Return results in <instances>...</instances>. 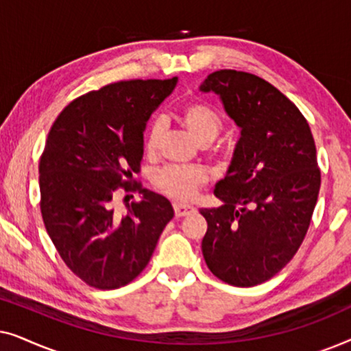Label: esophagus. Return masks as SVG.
<instances>
[{
	"mask_svg": "<svg viewBox=\"0 0 351 351\" xmlns=\"http://www.w3.org/2000/svg\"><path fill=\"white\" fill-rule=\"evenodd\" d=\"M174 213H176V217H185V215L193 214L195 208H193V206H189V204L174 203Z\"/></svg>",
	"mask_w": 351,
	"mask_h": 351,
	"instance_id": "34e87169",
	"label": "esophagus"
}]
</instances>
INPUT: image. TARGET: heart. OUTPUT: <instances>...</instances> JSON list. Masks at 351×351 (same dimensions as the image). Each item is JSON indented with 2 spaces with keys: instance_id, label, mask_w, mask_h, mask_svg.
Returning a JSON list of instances; mask_svg holds the SVG:
<instances>
[{
  "instance_id": "heart-1",
  "label": "heart",
  "mask_w": 351,
  "mask_h": 351,
  "mask_svg": "<svg viewBox=\"0 0 351 351\" xmlns=\"http://www.w3.org/2000/svg\"><path fill=\"white\" fill-rule=\"evenodd\" d=\"M180 119L199 145H209L223 129V114L213 104L204 100H195L184 105L180 110ZM165 129L166 124L161 118L153 119L145 136L147 153H155L158 150ZM153 182L158 190L171 198L190 201L208 182V176L201 167L171 165L158 171Z\"/></svg>"
}]
</instances>
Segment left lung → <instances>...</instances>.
<instances>
[{"label":"left lung","instance_id":"1","mask_svg":"<svg viewBox=\"0 0 351 351\" xmlns=\"http://www.w3.org/2000/svg\"><path fill=\"white\" fill-rule=\"evenodd\" d=\"M219 94L241 129L227 176L201 209V249L214 276L251 287L276 275L299 251L321 185L313 134L300 110L275 86L247 71L219 70L201 84Z\"/></svg>","mask_w":351,"mask_h":351}]
</instances>
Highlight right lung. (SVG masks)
Masks as SVG:
<instances>
[{"instance_id":"add662e5","label":"right lung","mask_w":351,"mask_h":351,"mask_svg":"<svg viewBox=\"0 0 351 351\" xmlns=\"http://www.w3.org/2000/svg\"><path fill=\"white\" fill-rule=\"evenodd\" d=\"M171 80H128L71 100L56 118L40 158L41 215L65 265L95 289L126 286L150 262L174 209L132 184L141 172L145 124L176 88ZM141 191L117 215L114 195Z\"/></svg>"}]
</instances>
